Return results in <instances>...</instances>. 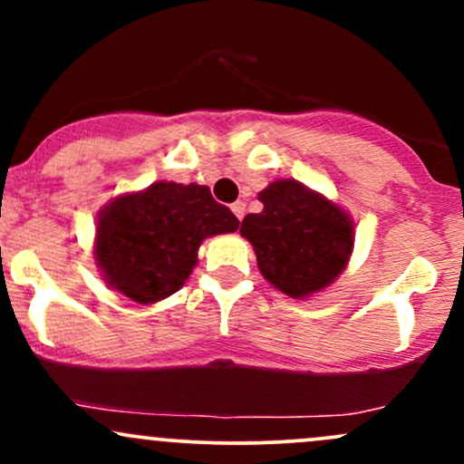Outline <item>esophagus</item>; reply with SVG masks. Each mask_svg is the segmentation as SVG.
<instances>
[{
    "label": "esophagus",
    "instance_id": "esophagus-1",
    "mask_svg": "<svg viewBox=\"0 0 464 464\" xmlns=\"http://www.w3.org/2000/svg\"><path fill=\"white\" fill-rule=\"evenodd\" d=\"M231 211H233V214H236L237 220H242V218H244V211H246V205H244L242 200L233 202V205H231Z\"/></svg>",
    "mask_w": 464,
    "mask_h": 464
}]
</instances>
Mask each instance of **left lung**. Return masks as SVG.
<instances>
[{
    "instance_id": "obj_1",
    "label": "left lung",
    "mask_w": 464,
    "mask_h": 464,
    "mask_svg": "<svg viewBox=\"0 0 464 464\" xmlns=\"http://www.w3.org/2000/svg\"><path fill=\"white\" fill-rule=\"evenodd\" d=\"M264 209L242 220L259 273L292 299H305L334 284L353 250V220L347 211L295 179L259 191Z\"/></svg>"
}]
</instances>
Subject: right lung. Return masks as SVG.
I'll list each match as a JSON object with an SVG mask.
<instances>
[{"label": "right lung", "mask_w": 464, "mask_h": 464, "mask_svg": "<svg viewBox=\"0 0 464 464\" xmlns=\"http://www.w3.org/2000/svg\"><path fill=\"white\" fill-rule=\"evenodd\" d=\"M237 227V218L214 200L207 185L159 180L100 211L95 264L113 290L148 305L188 281L202 239Z\"/></svg>", "instance_id": "right-lung-1"}]
</instances>
